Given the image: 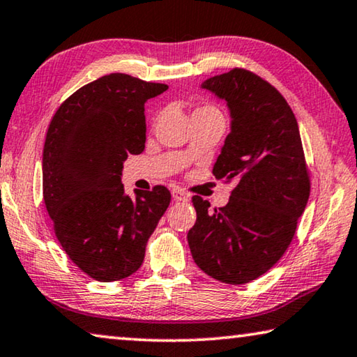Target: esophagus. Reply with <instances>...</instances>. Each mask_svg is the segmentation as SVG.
<instances>
[{
	"label": "esophagus",
	"mask_w": 357,
	"mask_h": 357,
	"mask_svg": "<svg viewBox=\"0 0 357 357\" xmlns=\"http://www.w3.org/2000/svg\"><path fill=\"white\" fill-rule=\"evenodd\" d=\"M172 195H173V199L176 200V202H188L189 200V195L185 194L183 189H173L172 190Z\"/></svg>",
	"instance_id": "1"
}]
</instances>
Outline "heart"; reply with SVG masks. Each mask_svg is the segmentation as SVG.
<instances>
[{"label":"heart","instance_id":"obj_1","mask_svg":"<svg viewBox=\"0 0 357 357\" xmlns=\"http://www.w3.org/2000/svg\"><path fill=\"white\" fill-rule=\"evenodd\" d=\"M194 112H218V109L214 106H200Z\"/></svg>","mask_w":357,"mask_h":357}]
</instances>
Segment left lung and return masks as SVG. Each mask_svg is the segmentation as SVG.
Segmentation results:
<instances>
[{
    "label": "left lung",
    "instance_id": "left-lung-1",
    "mask_svg": "<svg viewBox=\"0 0 357 357\" xmlns=\"http://www.w3.org/2000/svg\"><path fill=\"white\" fill-rule=\"evenodd\" d=\"M225 100L230 133L213 167L235 181L229 203L209 209L194 195L195 225L188 241L195 264L211 278L246 284L282 257L310 197V176L296 116L271 84L234 68L202 84Z\"/></svg>",
    "mask_w": 357,
    "mask_h": 357
}]
</instances>
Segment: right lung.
Segmentation results:
<instances>
[{
	"label": "right lung",
	"instance_id": "add662e5",
	"mask_svg": "<svg viewBox=\"0 0 357 357\" xmlns=\"http://www.w3.org/2000/svg\"><path fill=\"white\" fill-rule=\"evenodd\" d=\"M165 84L112 73L65 100L43 152V195L56 240L84 273L111 282L133 275L167 211L165 185L123 190V162L144 151V103Z\"/></svg>",
	"mask_w": 357,
	"mask_h": 357
}]
</instances>
